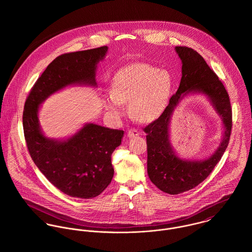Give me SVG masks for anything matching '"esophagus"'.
Instances as JSON below:
<instances>
[{
	"mask_svg": "<svg viewBox=\"0 0 252 252\" xmlns=\"http://www.w3.org/2000/svg\"><path fill=\"white\" fill-rule=\"evenodd\" d=\"M140 135V131L138 129H135V128H132L128 131V137L132 138V137H135V136H138Z\"/></svg>",
	"mask_w": 252,
	"mask_h": 252,
	"instance_id": "1",
	"label": "esophagus"
}]
</instances>
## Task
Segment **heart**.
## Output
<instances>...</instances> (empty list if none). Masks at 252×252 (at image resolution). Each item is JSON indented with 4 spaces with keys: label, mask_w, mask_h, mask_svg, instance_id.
Here are the masks:
<instances>
[{
    "label": "heart",
    "mask_w": 252,
    "mask_h": 252,
    "mask_svg": "<svg viewBox=\"0 0 252 252\" xmlns=\"http://www.w3.org/2000/svg\"><path fill=\"white\" fill-rule=\"evenodd\" d=\"M173 88V77L167 70L148 64H133L116 73L111 95L104 107L112 115H120L121 103H128L131 115L140 121L155 119L165 108Z\"/></svg>",
    "instance_id": "heart-1"
}]
</instances>
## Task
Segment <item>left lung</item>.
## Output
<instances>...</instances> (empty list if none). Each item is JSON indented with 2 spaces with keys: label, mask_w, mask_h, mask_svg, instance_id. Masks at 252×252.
<instances>
[{
  "label": "left lung",
  "mask_w": 252,
  "mask_h": 252,
  "mask_svg": "<svg viewBox=\"0 0 252 252\" xmlns=\"http://www.w3.org/2000/svg\"><path fill=\"white\" fill-rule=\"evenodd\" d=\"M182 63L180 86L162 114L144 127L147 144V174L161 191L176 195L193 189L206 180L224 154L232 131V108L227 90L216 72L193 48L176 46ZM190 92H202L212 101L224 124L223 140L216 152L204 161H188L178 158L168 140V123L178 102Z\"/></svg>",
  "instance_id": "left-lung-1"
}]
</instances>
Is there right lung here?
I'll return each mask as SVG.
<instances>
[{
  "instance_id": "right-lung-1",
  "label": "right lung",
  "mask_w": 252,
  "mask_h": 252,
  "mask_svg": "<svg viewBox=\"0 0 252 252\" xmlns=\"http://www.w3.org/2000/svg\"><path fill=\"white\" fill-rule=\"evenodd\" d=\"M107 46L69 52L56 57L36 79L23 110L28 151L38 170L63 193L81 199L100 195L111 182V154L121 144L122 130L86 124L72 138L58 142L40 132L38 106L54 92L71 84L96 85L95 71Z\"/></svg>"
}]
</instances>
